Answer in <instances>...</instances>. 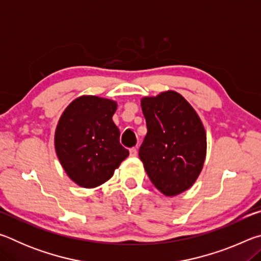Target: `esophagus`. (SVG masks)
Instances as JSON below:
<instances>
[{"label":"esophagus","mask_w":261,"mask_h":261,"mask_svg":"<svg viewBox=\"0 0 261 261\" xmlns=\"http://www.w3.org/2000/svg\"><path fill=\"white\" fill-rule=\"evenodd\" d=\"M137 154H138V149H137L136 147H134V148H131V149H130V156L135 158V156H137Z\"/></svg>","instance_id":"obj_1"}]
</instances>
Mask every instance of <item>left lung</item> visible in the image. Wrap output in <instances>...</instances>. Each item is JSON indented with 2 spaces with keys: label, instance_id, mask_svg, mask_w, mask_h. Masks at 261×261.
Here are the masks:
<instances>
[{
  "label": "left lung",
  "instance_id": "obj_1",
  "mask_svg": "<svg viewBox=\"0 0 261 261\" xmlns=\"http://www.w3.org/2000/svg\"><path fill=\"white\" fill-rule=\"evenodd\" d=\"M147 135L139 149L149 179L166 197L192 187L204 167L207 138L199 115L176 91L144 96Z\"/></svg>",
  "mask_w": 261,
  "mask_h": 261
}]
</instances>
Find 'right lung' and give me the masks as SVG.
I'll return each mask as SVG.
<instances>
[{
  "mask_svg": "<svg viewBox=\"0 0 261 261\" xmlns=\"http://www.w3.org/2000/svg\"><path fill=\"white\" fill-rule=\"evenodd\" d=\"M115 100L81 95L69 103L57 122L54 146L68 177L85 189H94L113 177L129 151L120 144L113 121Z\"/></svg>",
  "mask_w": 261,
  "mask_h": 261,
  "instance_id": "obj_1",
  "label": "right lung"
}]
</instances>
